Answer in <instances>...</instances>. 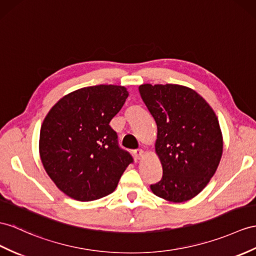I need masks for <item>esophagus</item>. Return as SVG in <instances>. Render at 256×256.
Masks as SVG:
<instances>
[{"label":"esophagus","mask_w":256,"mask_h":256,"mask_svg":"<svg viewBox=\"0 0 256 256\" xmlns=\"http://www.w3.org/2000/svg\"><path fill=\"white\" fill-rule=\"evenodd\" d=\"M132 153L134 155V158L139 160V158H142V155H143V153H144V152H143L142 148H136V150H134Z\"/></svg>","instance_id":"1"}]
</instances>
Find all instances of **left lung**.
<instances>
[{
    "mask_svg": "<svg viewBox=\"0 0 256 256\" xmlns=\"http://www.w3.org/2000/svg\"><path fill=\"white\" fill-rule=\"evenodd\" d=\"M139 92L156 122L155 151L163 166L151 190L167 201H188L206 186L220 164V122L208 103L186 86L146 84Z\"/></svg>",
    "mask_w": 256,
    "mask_h": 256,
    "instance_id": "left-lung-1",
    "label": "left lung"
}]
</instances>
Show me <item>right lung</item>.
I'll use <instances>...</instances> for the list:
<instances>
[{"label": "right lung", "instance_id": "right-lung-1", "mask_svg": "<svg viewBox=\"0 0 256 256\" xmlns=\"http://www.w3.org/2000/svg\"><path fill=\"white\" fill-rule=\"evenodd\" d=\"M128 96L122 86H86L60 98L43 120L39 141L42 164L68 196L88 202L108 196L134 163L110 126Z\"/></svg>", "mask_w": 256, "mask_h": 256}]
</instances>
